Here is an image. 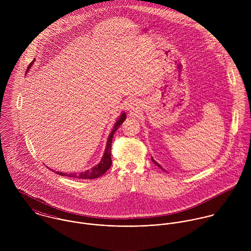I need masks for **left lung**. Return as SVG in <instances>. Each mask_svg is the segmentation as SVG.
<instances>
[{"instance_id": "1", "label": "left lung", "mask_w": 251, "mask_h": 251, "mask_svg": "<svg viewBox=\"0 0 251 251\" xmlns=\"http://www.w3.org/2000/svg\"><path fill=\"white\" fill-rule=\"evenodd\" d=\"M151 159H152V158H151ZM152 161H153V162H154V164H155V165H157V166H159V167H160V168H161V169H162V167H161V166H160V165H159V164H158V163H157V162H156V161H154V160H153V159H152Z\"/></svg>"}]
</instances>
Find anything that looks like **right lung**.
I'll list each match as a JSON object with an SVG mask.
<instances>
[{
  "instance_id": "obj_1",
  "label": "right lung",
  "mask_w": 251,
  "mask_h": 251,
  "mask_svg": "<svg viewBox=\"0 0 251 251\" xmlns=\"http://www.w3.org/2000/svg\"><path fill=\"white\" fill-rule=\"evenodd\" d=\"M32 64L31 63L28 67V70L27 72L31 69L32 67ZM126 114L123 113L122 116L119 118V120L116 122L115 126H114V128L113 130L111 131V133L109 134V137H108L107 144H106V149H105V152L103 154V157L101 158V161L95 167H93L91 170H87L85 172H82V173H79V174H76V173H72L70 175L68 174H64L62 172H57V174L59 175H62V176H68V177H71V178H74V179H94L102 176L108 169L110 168L111 164H112V160H111V145H112V139H113V135L115 133V131L120 127V126L124 123V121L126 120ZM52 170V169H51ZM53 171V170H52Z\"/></svg>"
}]
</instances>
